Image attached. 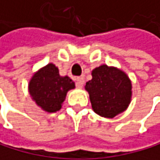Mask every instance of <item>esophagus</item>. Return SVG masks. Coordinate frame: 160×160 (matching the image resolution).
Wrapping results in <instances>:
<instances>
[{
    "label": "esophagus",
    "mask_w": 160,
    "mask_h": 160,
    "mask_svg": "<svg viewBox=\"0 0 160 160\" xmlns=\"http://www.w3.org/2000/svg\"><path fill=\"white\" fill-rule=\"evenodd\" d=\"M84 83V78L82 77H78L76 78V84L78 87H82Z\"/></svg>",
    "instance_id": "1"
}]
</instances>
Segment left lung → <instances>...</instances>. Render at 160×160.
<instances>
[{"label":"left lung","instance_id":"8db88e82","mask_svg":"<svg viewBox=\"0 0 160 160\" xmlns=\"http://www.w3.org/2000/svg\"><path fill=\"white\" fill-rule=\"evenodd\" d=\"M92 79L85 84L93 111L97 115L112 118L124 112L132 96V84L128 76L116 67L101 65L92 71Z\"/></svg>","mask_w":160,"mask_h":160}]
</instances>
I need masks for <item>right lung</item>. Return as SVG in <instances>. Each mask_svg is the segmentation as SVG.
Listing matches in <instances>:
<instances>
[{"label":"right lung","mask_w":160,"mask_h":160,"mask_svg":"<svg viewBox=\"0 0 160 160\" xmlns=\"http://www.w3.org/2000/svg\"><path fill=\"white\" fill-rule=\"evenodd\" d=\"M75 88L69 77H61L58 68L49 63L36 72L29 82V93L39 107L48 112L59 111L67 92Z\"/></svg>","instance_id":"1"}]
</instances>
